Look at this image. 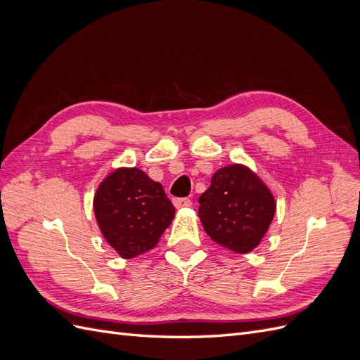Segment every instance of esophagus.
Returning a JSON list of instances; mask_svg holds the SVG:
<instances>
[{"instance_id":"obj_1","label":"esophagus","mask_w":360,"mask_h":360,"mask_svg":"<svg viewBox=\"0 0 360 360\" xmlns=\"http://www.w3.org/2000/svg\"><path fill=\"white\" fill-rule=\"evenodd\" d=\"M172 202H174V205L177 207V209H183V207H191L192 205L191 198H174Z\"/></svg>"}]
</instances>
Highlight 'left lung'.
<instances>
[{
    "mask_svg": "<svg viewBox=\"0 0 360 360\" xmlns=\"http://www.w3.org/2000/svg\"><path fill=\"white\" fill-rule=\"evenodd\" d=\"M198 202L205 233L236 254H246L261 242L276 209L263 181L242 165L217 169Z\"/></svg>",
    "mask_w": 360,
    "mask_h": 360,
    "instance_id": "1",
    "label": "left lung"
}]
</instances>
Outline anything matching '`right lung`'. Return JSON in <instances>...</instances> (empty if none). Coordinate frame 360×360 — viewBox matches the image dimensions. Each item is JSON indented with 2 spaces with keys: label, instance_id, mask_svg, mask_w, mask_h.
I'll use <instances>...</instances> for the list:
<instances>
[{
  "label": "right lung",
  "instance_id": "add662e5",
  "mask_svg": "<svg viewBox=\"0 0 360 360\" xmlns=\"http://www.w3.org/2000/svg\"><path fill=\"white\" fill-rule=\"evenodd\" d=\"M94 214L106 242L123 258H134L158 245L176 209L144 171L120 168L97 189Z\"/></svg>",
  "mask_w": 360,
  "mask_h": 360
}]
</instances>
